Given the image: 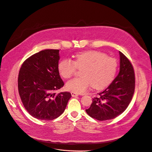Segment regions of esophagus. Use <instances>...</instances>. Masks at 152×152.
I'll return each instance as SVG.
<instances>
[{
  "mask_svg": "<svg viewBox=\"0 0 152 152\" xmlns=\"http://www.w3.org/2000/svg\"><path fill=\"white\" fill-rule=\"evenodd\" d=\"M71 94H72V96L73 97H76V96H78V94H77V93H75V92H72V93H71Z\"/></svg>",
  "mask_w": 152,
  "mask_h": 152,
  "instance_id": "34e87169",
  "label": "esophagus"
}]
</instances>
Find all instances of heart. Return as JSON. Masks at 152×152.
I'll list each match as a JSON object with an SVG mask.
<instances>
[{
  "mask_svg": "<svg viewBox=\"0 0 152 152\" xmlns=\"http://www.w3.org/2000/svg\"><path fill=\"white\" fill-rule=\"evenodd\" d=\"M77 69H82V76L69 80L66 88L72 92L83 94L91 85L94 88L101 89L109 84L115 75L117 61L103 53L90 50L77 53L73 61L63 59L58 66L59 75L65 79L71 77Z\"/></svg>",
  "mask_w": 152,
  "mask_h": 152,
  "instance_id": "1",
  "label": "heart"
}]
</instances>
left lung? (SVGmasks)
<instances>
[{"instance_id":"obj_1","label":"left lung","mask_w":152,"mask_h":152,"mask_svg":"<svg viewBox=\"0 0 152 152\" xmlns=\"http://www.w3.org/2000/svg\"><path fill=\"white\" fill-rule=\"evenodd\" d=\"M120 72L103 91L93 99L86 112L99 121L113 119L122 114L131 102L135 86V72L129 59L119 51Z\"/></svg>"}]
</instances>
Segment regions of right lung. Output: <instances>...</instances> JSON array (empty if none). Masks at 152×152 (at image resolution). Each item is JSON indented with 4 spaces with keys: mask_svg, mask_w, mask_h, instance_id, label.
I'll list each match as a JSON object with an SVG mask.
<instances>
[{
    "mask_svg": "<svg viewBox=\"0 0 152 152\" xmlns=\"http://www.w3.org/2000/svg\"><path fill=\"white\" fill-rule=\"evenodd\" d=\"M59 50L46 49L34 54L21 65L18 93L27 111L35 118L52 120L64 111L72 97L69 92L54 91L64 85L58 69Z\"/></svg>",
    "mask_w": 152,
    "mask_h": 152,
    "instance_id": "right-lung-1",
    "label": "right lung"
}]
</instances>
